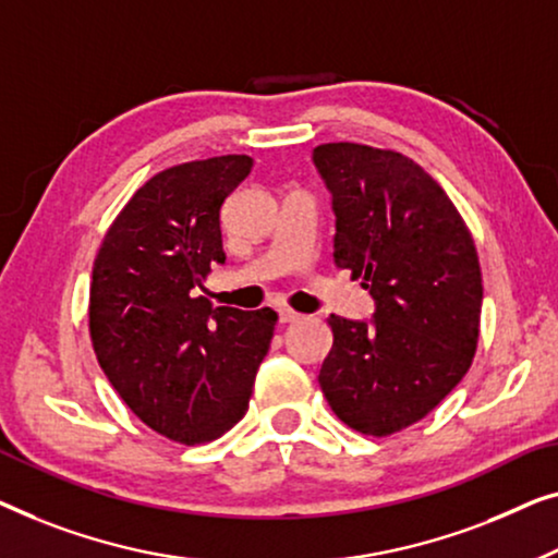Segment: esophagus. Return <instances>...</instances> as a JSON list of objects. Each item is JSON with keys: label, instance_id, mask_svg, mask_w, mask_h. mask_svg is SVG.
<instances>
[{"label": "esophagus", "instance_id": "1", "mask_svg": "<svg viewBox=\"0 0 558 558\" xmlns=\"http://www.w3.org/2000/svg\"><path fill=\"white\" fill-rule=\"evenodd\" d=\"M278 318H280V324H298V320H301L303 316L298 311H293V308H286V305H280Z\"/></svg>", "mask_w": 558, "mask_h": 558}]
</instances>
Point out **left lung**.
<instances>
[{
	"instance_id": "left-lung-1",
	"label": "left lung",
	"mask_w": 558,
	"mask_h": 558,
	"mask_svg": "<svg viewBox=\"0 0 558 558\" xmlns=\"http://www.w3.org/2000/svg\"><path fill=\"white\" fill-rule=\"evenodd\" d=\"M313 163L333 197V260L374 298L372 320L328 318L324 397L343 425L387 437L429 414L477 349L483 276L465 219L410 156L320 144Z\"/></svg>"
}]
</instances>
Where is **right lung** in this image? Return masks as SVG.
Wrapping results in <instances>:
<instances>
[{
  "mask_svg": "<svg viewBox=\"0 0 558 558\" xmlns=\"http://www.w3.org/2000/svg\"><path fill=\"white\" fill-rule=\"evenodd\" d=\"M253 169L245 154L163 169L108 227L93 263L90 341L136 417L182 445L245 417L278 313L211 308L194 295L225 263L219 209Z\"/></svg>",
  "mask_w": 558,
  "mask_h": 558,
  "instance_id": "1",
  "label": "right lung"
}]
</instances>
